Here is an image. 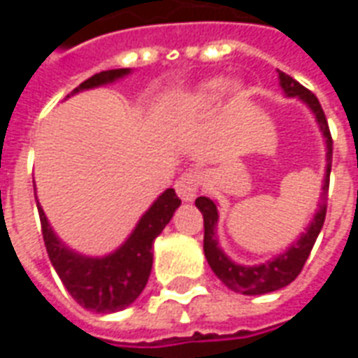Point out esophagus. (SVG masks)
<instances>
[{
	"instance_id": "1",
	"label": "esophagus",
	"mask_w": 358,
	"mask_h": 358,
	"mask_svg": "<svg viewBox=\"0 0 358 358\" xmlns=\"http://www.w3.org/2000/svg\"><path fill=\"white\" fill-rule=\"evenodd\" d=\"M199 186H201V172H184V174L176 180V194L180 195L182 201H194L195 195L199 192Z\"/></svg>"
}]
</instances>
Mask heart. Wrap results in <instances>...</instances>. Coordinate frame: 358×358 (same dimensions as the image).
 <instances>
[{
    "mask_svg": "<svg viewBox=\"0 0 358 358\" xmlns=\"http://www.w3.org/2000/svg\"><path fill=\"white\" fill-rule=\"evenodd\" d=\"M224 92L226 82L222 78L205 82L176 107V117L180 120H187V118L199 117L203 113H209L213 107H217V103L222 99ZM236 92H238V86H236Z\"/></svg>",
    "mask_w": 358,
    "mask_h": 358,
    "instance_id": "1",
    "label": "heart"
}]
</instances>
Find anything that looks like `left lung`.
<instances>
[{
  "label": "left lung",
  "mask_w": 358,
  "mask_h": 358,
  "mask_svg": "<svg viewBox=\"0 0 358 358\" xmlns=\"http://www.w3.org/2000/svg\"><path fill=\"white\" fill-rule=\"evenodd\" d=\"M278 78H280V86L284 90L287 97H299L301 101L307 103V107L315 113L316 122L322 130V136L326 138V176H324L322 195L318 203V210L315 213V218L310 220L307 226V232L301 234V238L292 248H287L282 255L274 257L272 261H266L263 264H255V266H243V264L234 263L230 257L224 255V251L218 248L217 240V222H218V210L217 203L209 199V197H197L195 205L201 210L203 215V226H205V238H203V251L207 257V263L213 268L222 282H224L230 289L243 295H263V293L276 292L280 287H285L292 284L295 278L299 276L305 263H307L310 249L315 245L318 234L322 230L324 218H326V194H328V186H330V171H331V141L330 128H328V120L324 115L320 103L316 99V95L301 86L299 82L293 80L292 76H287L282 71H278Z\"/></svg>",
  "instance_id": "obj_1"
}]
</instances>
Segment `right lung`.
Listing matches in <instances>:
<instances>
[{
    "label": "right lung",
    "instance_id": "1",
    "mask_svg": "<svg viewBox=\"0 0 358 358\" xmlns=\"http://www.w3.org/2000/svg\"><path fill=\"white\" fill-rule=\"evenodd\" d=\"M130 74V69H113L94 74L74 90L97 88L103 84L122 78ZM36 189V187H34ZM36 194V192H34ZM176 192L169 187L157 197V201L145 210L128 240L115 251L105 257H86L69 249L59 240L53 228L45 218V213L38 203L40 222H42L43 243L53 268L61 278L66 292L73 299L94 313H117L140 297L148 284L153 264V241L163 232L164 226L171 222L174 210L180 207Z\"/></svg>",
    "mask_w": 358,
    "mask_h": 358
}]
</instances>
